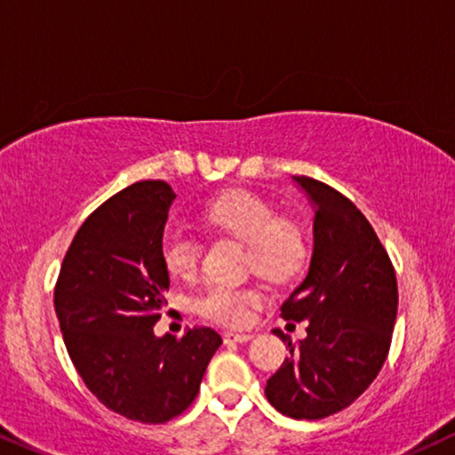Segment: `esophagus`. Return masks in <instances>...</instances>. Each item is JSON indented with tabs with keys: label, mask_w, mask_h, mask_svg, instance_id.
Masks as SVG:
<instances>
[{
	"label": "esophagus",
	"mask_w": 455,
	"mask_h": 455,
	"mask_svg": "<svg viewBox=\"0 0 455 455\" xmlns=\"http://www.w3.org/2000/svg\"><path fill=\"white\" fill-rule=\"evenodd\" d=\"M224 344H241V342H250L254 338V333L250 331H224L222 333Z\"/></svg>",
	"instance_id": "obj_1"
}]
</instances>
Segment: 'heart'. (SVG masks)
Wrapping results in <instances>:
<instances>
[{
  "label": "heart",
  "instance_id": "obj_1",
  "mask_svg": "<svg viewBox=\"0 0 455 455\" xmlns=\"http://www.w3.org/2000/svg\"><path fill=\"white\" fill-rule=\"evenodd\" d=\"M205 220L247 245V264L262 277L281 281L291 277L307 256L300 227L277 220L267 201L247 191L222 195L205 208ZM161 260L172 277L187 279L197 270L199 241L180 228H170L161 239ZM260 294L251 287L210 285L195 300L199 315L222 325H243Z\"/></svg>",
  "mask_w": 455,
  "mask_h": 455
}]
</instances>
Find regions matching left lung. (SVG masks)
<instances>
[{
  "instance_id": "left-lung-1",
  "label": "left lung",
  "mask_w": 455,
  "mask_h": 455,
  "mask_svg": "<svg viewBox=\"0 0 455 455\" xmlns=\"http://www.w3.org/2000/svg\"><path fill=\"white\" fill-rule=\"evenodd\" d=\"M291 180L315 212L313 256L307 277L281 304V317L308 325L304 340H287L290 356L264 395L285 416L319 419L342 411L376 380L399 296L387 250L353 201L313 178Z\"/></svg>"
}]
</instances>
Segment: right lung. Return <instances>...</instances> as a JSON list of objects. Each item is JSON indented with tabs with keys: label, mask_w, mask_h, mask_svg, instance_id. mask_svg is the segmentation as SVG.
Segmentation results:
<instances>
[{
	"label": "right lung",
	"mask_w": 455,
	"mask_h": 455,
	"mask_svg": "<svg viewBox=\"0 0 455 455\" xmlns=\"http://www.w3.org/2000/svg\"><path fill=\"white\" fill-rule=\"evenodd\" d=\"M176 193L164 180L136 182L82 224L62 260L56 317L75 370L108 410L161 424L197 396L222 338L212 327L180 340L153 325L170 287L161 239Z\"/></svg>",
	"instance_id": "obj_1"
}]
</instances>
